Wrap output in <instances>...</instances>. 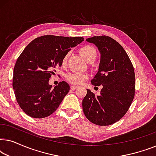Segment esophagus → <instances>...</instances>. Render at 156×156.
<instances>
[{"instance_id": "1", "label": "esophagus", "mask_w": 156, "mask_h": 156, "mask_svg": "<svg viewBox=\"0 0 156 156\" xmlns=\"http://www.w3.org/2000/svg\"><path fill=\"white\" fill-rule=\"evenodd\" d=\"M77 88H78V86H75V85H72L71 86V89H72V90H74V89Z\"/></svg>"}]
</instances>
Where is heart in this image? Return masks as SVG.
<instances>
[{"mask_svg": "<svg viewBox=\"0 0 156 156\" xmlns=\"http://www.w3.org/2000/svg\"><path fill=\"white\" fill-rule=\"evenodd\" d=\"M81 55L89 62H93L97 57V50L94 47L90 44H85L80 48ZM68 59V55H65L62 59V65H67ZM89 76L86 73H80V72H69L65 75V79L68 82L72 84L78 85L82 84L84 80L88 79Z\"/></svg>", "mask_w": 156, "mask_h": 156, "instance_id": "heart-1", "label": "heart"}]
</instances>
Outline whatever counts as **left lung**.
Instances as JSON below:
<instances>
[{
  "label": "left lung",
  "mask_w": 156,
  "mask_h": 156,
  "mask_svg": "<svg viewBox=\"0 0 156 156\" xmlns=\"http://www.w3.org/2000/svg\"><path fill=\"white\" fill-rule=\"evenodd\" d=\"M101 53L99 72L91 83L102 85L99 96L87 89L82 101L83 112L91 123L109 126L120 120L129 110L135 96V72L123 47L106 35L87 39Z\"/></svg>",
  "instance_id": "1"
}]
</instances>
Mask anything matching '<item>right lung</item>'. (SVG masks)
Segmentation results:
<instances>
[{"label": "right lung", "instance_id": "right-lung-1", "mask_svg": "<svg viewBox=\"0 0 156 156\" xmlns=\"http://www.w3.org/2000/svg\"><path fill=\"white\" fill-rule=\"evenodd\" d=\"M84 37L43 35L33 40L17 59L12 87L17 102L32 118L49 116L58 108L70 87L65 81L52 88L48 82L65 55Z\"/></svg>", "mask_w": 156, "mask_h": 156}]
</instances>
